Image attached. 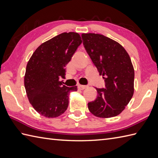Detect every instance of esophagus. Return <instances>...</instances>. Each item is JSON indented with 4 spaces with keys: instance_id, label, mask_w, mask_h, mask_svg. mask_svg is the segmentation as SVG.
Segmentation results:
<instances>
[{
    "instance_id": "obj_1",
    "label": "esophagus",
    "mask_w": 158,
    "mask_h": 158,
    "mask_svg": "<svg viewBox=\"0 0 158 158\" xmlns=\"http://www.w3.org/2000/svg\"><path fill=\"white\" fill-rule=\"evenodd\" d=\"M88 88V86L87 85H78V88L79 89H81V90H83V89H85V88Z\"/></svg>"
}]
</instances>
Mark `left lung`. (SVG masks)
I'll return each instance as SVG.
<instances>
[{
  "instance_id": "obj_1",
  "label": "left lung",
  "mask_w": 158,
  "mask_h": 158,
  "mask_svg": "<svg viewBox=\"0 0 158 158\" xmlns=\"http://www.w3.org/2000/svg\"><path fill=\"white\" fill-rule=\"evenodd\" d=\"M83 46L100 75L105 88H96L98 96L88 102L94 115L108 118L118 115L134 94L135 70L128 53L119 43L106 36L88 33L81 35Z\"/></svg>"
}]
</instances>
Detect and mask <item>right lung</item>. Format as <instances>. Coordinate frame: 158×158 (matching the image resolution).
I'll return each instance as SVG.
<instances>
[{"label":"right lung","mask_w":158,"mask_h":158,"mask_svg":"<svg viewBox=\"0 0 158 158\" xmlns=\"http://www.w3.org/2000/svg\"><path fill=\"white\" fill-rule=\"evenodd\" d=\"M77 32H64L43 43L33 53L26 66L24 86L36 111L46 117H56L69 106V94L77 86L67 87L59 81L65 75V66L81 44Z\"/></svg>","instance_id":"1"}]
</instances>
